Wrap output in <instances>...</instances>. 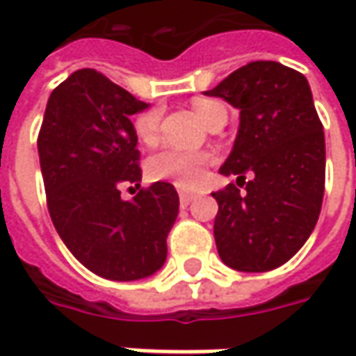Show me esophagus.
I'll return each instance as SVG.
<instances>
[{
  "mask_svg": "<svg viewBox=\"0 0 356 356\" xmlns=\"http://www.w3.org/2000/svg\"><path fill=\"white\" fill-rule=\"evenodd\" d=\"M192 200H196V194H192V192H180V202H182L184 206H188Z\"/></svg>",
  "mask_w": 356,
  "mask_h": 356,
  "instance_id": "obj_1",
  "label": "esophagus"
}]
</instances>
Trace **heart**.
Segmentation results:
<instances>
[{
	"label": "heart",
	"mask_w": 356,
	"mask_h": 356,
	"mask_svg": "<svg viewBox=\"0 0 356 356\" xmlns=\"http://www.w3.org/2000/svg\"><path fill=\"white\" fill-rule=\"evenodd\" d=\"M192 108L204 124H208L216 115L226 111L218 101H210V99H194ZM160 118H162V111L158 106H152L136 117L134 132L140 143H156ZM208 162H210V158L204 152H186V150H176V148H164L146 160V174L154 182H172L178 188H194L204 180Z\"/></svg>",
	"instance_id": "1"
}]
</instances>
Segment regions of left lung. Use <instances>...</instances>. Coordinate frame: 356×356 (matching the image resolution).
Returning a JSON list of instances; mask_svg holds the SVG:
<instances>
[{"label":"left lung","instance_id":"1","mask_svg":"<svg viewBox=\"0 0 356 356\" xmlns=\"http://www.w3.org/2000/svg\"><path fill=\"white\" fill-rule=\"evenodd\" d=\"M239 108L234 148L220 174L236 184L213 192V238L238 271H269L289 261L319 220L325 192V134L307 79L277 61H253L206 90ZM252 181L245 182V174Z\"/></svg>","mask_w":356,"mask_h":356}]
</instances>
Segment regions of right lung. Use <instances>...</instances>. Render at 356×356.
Listing matches in <instances>:
<instances>
[{"mask_svg":"<svg viewBox=\"0 0 356 356\" xmlns=\"http://www.w3.org/2000/svg\"><path fill=\"white\" fill-rule=\"evenodd\" d=\"M144 108L95 69H81L51 92L37 138L53 226L69 252L104 280L156 273L178 216V192L168 182L120 198V186L140 188L143 180L130 117Z\"/></svg>","mask_w":356,"mask_h":356,"instance_id":"add662e5","label":"right lung"}]
</instances>
